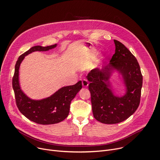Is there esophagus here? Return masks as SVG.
<instances>
[{
  "label": "esophagus",
  "mask_w": 160,
  "mask_h": 160,
  "mask_svg": "<svg viewBox=\"0 0 160 160\" xmlns=\"http://www.w3.org/2000/svg\"><path fill=\"white\" fill-rule=\"evenodd\" d=\"M89 85V83H88V81L87 80H82V85L83 87H84V88H87V87Z\"/></svg>",
  "instance_id": "34e87169"
}]
</instances>
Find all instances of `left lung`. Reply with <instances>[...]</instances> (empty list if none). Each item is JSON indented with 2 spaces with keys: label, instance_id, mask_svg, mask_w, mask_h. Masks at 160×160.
I'll return each mask as SVG.
<instances>
[{
  "label": "left lung",
  "instance_id": "left-lung-1",
  "mask_svg": "<svg viewBox=\"0 0 160 160\" xmlns=\"http://www.w3.org/2000/svg\"><path fill=\"white\" fill-rule=\"evenodd\" d=\"M113 41L115 52L110 63L91 70L87 76L94 118L108 124L122 122L135 113L140 104L143 82L135 57L122 43ZM113 68L121 72L127 87V92L121 97L113 94L108 82Z\"/></svg>",
  "mask_w": 160,
  "mask_h": 160
}]
</instances>
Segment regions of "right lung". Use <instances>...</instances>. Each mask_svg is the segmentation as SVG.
I'll return each instance as SVG.
<instances>
[{
    "mask_svg": "<svg viewBox=\"0 0 160 160\" xmlns=\"http://www.w3.org/2000/svg\"><path fill=\"white\" fill-rule=\"evenodd\" d=\"M57 47V44L47 46H35L21 55L17 61L12 77V88L17 107L29 120L39 124H53L64 120L69 114L70 104L82 89V81L73 85L63 87L51 96L41 100L28 98L21 90L19 83V68L25 56L36 51H48Z\"/></svg>",
    "mask_w": 160,
    "mask_h": 160,
    "instance_id": "right-lung-1",
    "label": "right lung"
}]
</instances>
